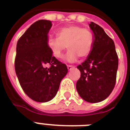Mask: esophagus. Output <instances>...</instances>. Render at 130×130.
<instances>
[{"mask_svg":"<svg viewBox=\"0 0 130 130\" xmlns=\"http://www.w3.org/2000/svg\"><path fill=\"white\" fill-rule=\"evenodd\" d=\"M74 66H73V65H67V69H68V70L69 71H70V70H71V69H73V68H74Z\"/></svg>","mask_w":130,"mask_h":130,"instance_id":"34e87169","label":"esophagus"}]
</instances>
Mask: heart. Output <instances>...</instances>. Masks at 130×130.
I'll return each instance as SVG.
<instances>
[{"label": "heart", "instance_id": "obj_1", "mask_svg": "<svg viewBox=\"0 0 130 130\" xmlns=\"http://www.w3.org/2000/svg\"><path fill=\"white\" fill-rule=\"evenodd\" d=\"M58 36H51L47 44L55 57L61 58L65 49H69L65 59L74 62L78 59L86 58L90 55L93 44L94 35L88 28L71 25L62 27L58 31Z\"/></svg>", "mask_w": 130, "mask_h": 130}]
</instances>
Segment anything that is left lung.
Wrapping results in <instances>:
<instances>
[{
	"instance_id": "1",
	"label": "left lung",
	"mask_w": 130,
	"mask_h": 130,
	"mask_svg": "<svg viewBox=\"0 0 130 130\" xmlns=\"http://www.w3.org/2000/svg\"><path fill=\"white\" fill-rule=\"evenodd\" d=\"M89 26L94 35V44L85 61L77 67L81 75L76 89L82 99L95 103L107 99L115 87L118 57L114 42L104 29L94 22Z\"/></svg>"
}]
</instances>
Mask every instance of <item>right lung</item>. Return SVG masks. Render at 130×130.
Returning a JSON list of instances; mask_svg holds the SVG:
<instances>
[{
    "label": "right lung",
    "mask_w": 130,
    "mask_h": 130,
    "mask_svg": "<svg viewBox=\"0 0 130 130\" xmlns=\"http://www.w3.org/2000/svg\"><path fill=\"white\" fill-rule=\"evenodd\" d=\"M51 27L49 20L36 21L21 36L16 47L15 69L19 84L30 99L39 103L48 102L56 96L68 72L66 65L53 57L48 46Z\"/></svg>",
    "instance_id": "add662e5"
}]
</instances>
